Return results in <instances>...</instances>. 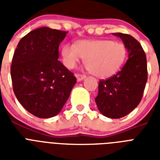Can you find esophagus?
I'll return each instance as SVG.
<instances>
[{
  "label": "esophagus",
  "instance_id": "34e87169",
  "mask_svg": "<svg viewBox=\"0 0 160 160\" xmlns=\"http://www.w3.org/2000/svg\"><path fill=\"white\" fill-rule=\"evenodd\" d=\"M75 76L77 78L78 81H81V80H85V78H86V76H85V75H81V74H76Z\"/></svg>",
  "mask_w": 160,
  "mask_h": 160
}]
</instances>
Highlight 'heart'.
Masks as SVG:
<instances>
[{"mask_svg":"<svg viewBox=\"0 0 160 160\" xmlns=\"http://www.w3.org/2000/svg\"><path fill=\"white\" fill-rule=\"evenodd\" d=\"M63 62L69 69L76 66L82 58L93 75L108 78L115 75L124 65L127 58V48L123 42L109 39L83 40L74 44H66L61 51Z\"/></svg>","mask_w":160,"mask_h":160,"instance_id":"b5f03b06","label":"heart"}]
</instances>
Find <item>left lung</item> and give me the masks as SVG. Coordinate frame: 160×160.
Segmentation results:
<instances>
[{
    "mask_svg": "<svg viewBox=\"0 0 160 160\" xmlns=\"http://www.w3.org/2000/svg\"><path fill=\"white\" fill-rule=\"evenodd\" d=\"M113 35L123 41L129 59L120 71L107 80H100L95 103L103 115L119 119L129 114L140 102L148 71L146 55L139 41L128 34Z\"/></svg>",
    "mask_w": 160,
    "mask_h": 160,
    "instance_id": "left-lung-1",
    "label": "left lung"
}]
</instances>
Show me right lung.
<instances>
[{"instance_id":"1","label":"right lung","mask_w":160,"mask_h":160,"mask_svg":"<svg viewBox=\"0 0 160 160\" xmlns=\"http://www.w3.org/2000/svg\"><path fill=\"white\" fill-rule=\"evenodd\" d=\"M67 31L41 27L19 41L12 58L13 90L31 114L46 119L62 109L76 78L59 58V46Z\"/></svg>"}]
</instances>
